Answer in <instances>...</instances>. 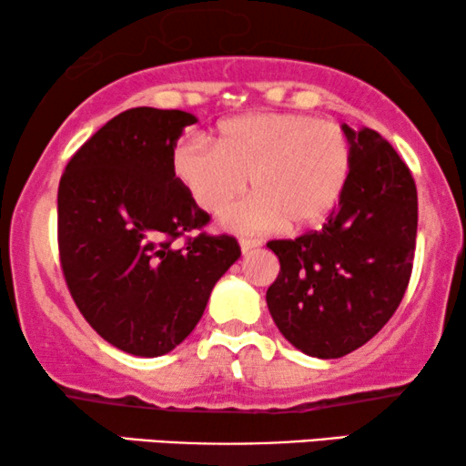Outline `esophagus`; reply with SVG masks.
<instances>
[{
	"instance_id": "1",
	"label": "esophagus",
	"mask_w": 466,
	"mask_h": 466,
	"mask_svg": "<svg viewBox=\"0 0 466 466\" xmlns=\"http://www.w3.org/2000/svg\"><path fill=\"white\" fill-rule=\"evenodd\" d=\"M239 246H241V252L250 254L252 250H257V248L260 246V241L258 239H252V238H241L239 239Z\"/></svg>"
}]
</instances>
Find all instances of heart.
<instances>
[{"mask_svg":"<svg viewBox=\"0 0 466 466\" xmlns=\"http://www.w3.org/2000/svg\"><path fill=\"white\" fill-rule=\"evenodd\" d=\"M343 129L309 114L267 112L228 118L216 146L193 136L174 152V171L203 212L225 214L246 193L254 199L228 216L241 231H289L322 225L339 206L350 177Z\"/></svg>","mask_w":466,"mask_h":466,"instance_id":"1","label":"heart"}]
</instances>
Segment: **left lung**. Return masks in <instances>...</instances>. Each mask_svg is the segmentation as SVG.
<instances>
[{
    "instance_id": "obj_1",
    "label": "left lung",
    "mask_w": 466,
    "mask_h": 466,
    "mask_svg": "<svg viewBox=\"0 0 466 466\" xmlns=\"http://www.w3.org/2000/svg\"><path fill=\"white\" fill-rule=\"evenodd\" d=\"M350 177L320 231L267 244L279 258L267 308L279 333L316 359L365 346L390 320L411 278L418 193L397 150L373 129L343 125Z\"/></svg>"
}]
</instances>
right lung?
I'll return each mask as SVG.
<instances>
[{"label": "right lung", "instance_id": "add662e5", "mask_svg": "<svg viewBox=\"0 0 466 466\" xmlns=\"http://www.w3.org/2000/svg\"><path fill=\"white\" fill-rule=\"evenodd\" d=\"M193 123L182 110L120 112L76 150L59 182L67 289L85 320L133 356L180 346L241 254L231 235L203 231L209 214L176 177V142Z\"/></svg>", "mask_w": 466, "mask_h": 466}]
</instances>
